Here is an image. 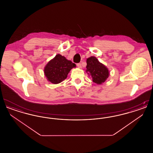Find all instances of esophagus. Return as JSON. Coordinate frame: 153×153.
Listing matches in <instances>:
<instances>
[{
	"label": "esophagus",
	"mask_w": 153,
	"mask_h": 153,
	"mask_svg": "<svg viewBox=\"0 0 153 153\" xmlns=\"http://www.w3.org/2000/svg\"><path fill=\"white\" fill-rule=\"evenodd\" d=\"M77 67H78L79 68H81V64L80 63L77 64Z\"/></svg>",
	"instance_id": "esophagus-1"
}]
</instances>
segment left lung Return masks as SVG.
Segmentation results:
<instances>
[{"mask_svg":"<svg viewBox=\"0 0 153 153\" xmlns=\"http://www.w3.org/2000/svg\"><path fill=\"white\" fill-rule=\"evenodd\" d=\"M86 72L91 76L92 81L98 85L102 84L108 78V69L102 64L96 57L92 56L87 59Z\"/></svg>","mask_w":153,"mask_h":153,"instance_id":"8db88e82","label":"left lung"}]
</instances>
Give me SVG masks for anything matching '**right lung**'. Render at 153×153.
Masks as SVG:
<instances>
[{
    "instance_id": "obj_1",
    "label": "right lung",
    "mask_w": 153,
    "mask_h": 153,
    "mask_svg": "<svg viewBox=\"0 0 153 153\" xmlns=\"http://www.w3.org/2000/svg\"><path fill=\"white\" fill-rule=\"evenodd\" d=\"M76 66L71 61L57 54L45 66L44 74L48 81L57 84L65 80L71 70Z\"/></svg>"
}]
</instances>
